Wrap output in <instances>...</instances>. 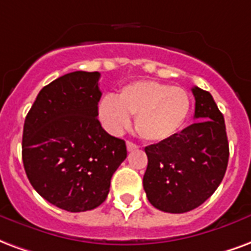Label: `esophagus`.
Segmentation results:
<instances>
[{"label": "esophagus", "mask_w": 251, "mask_h": 251, "mask_svg": "<svg viewBox=\"0 0 251 251\" xmlns=\"http://www.w3.org/2000/svg\"><path fill=\"white\" fill-rule=\"evenodd\" d=\"M126 148H127L129 151H133V150L138 149V145H135L134 142H131V141H127V142H126Z\"/></svg>", "instance_id": "34e87169"}]
</instances>
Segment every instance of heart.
I'll list each match as a JSON object with an SVG mask.
<instances>
[{"label": "heart", "mask_w": 251, "mask_h": 251, "mask_svg": "<svg viewBox=\"0 0 251 251\" xmlns=\"http://www.w3.org/2000/svg\"><path fill=\"white\" fill-rule=\"evenodd\" d=\"M192 109L189 93L158 81H134L121 89L118 96L105 94L98 102V117L111 134H121L135 116L137 134L145 141L161 142L178 134Z\"/></svg>", "instance_id": "b5f03b06"}]
</instances>
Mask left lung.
Masks as SVG:
<instances>
[{
    "label": "left lung",
    "mask_w": 251,
    "mask_h": 251,
    "mask_svg": "<svg viewBox=\"0 0 251 251\" xmlns=\"http://www.w3.org/2000/svg\"><path fill=\"white\" fill-rule=\"evenodd\" d=\"M197 122L178 134L145 148L144 189L151 205L165 213H186L210 198L224 179L229 142L222 113L211 94L192 89Z\"/></svg>",
    "instance_id": "obj_1"
}]
</instances>
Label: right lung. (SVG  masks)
Wrapping results in <instances>:
<instances>
[{"label":"right lung","instance_id":"add662e5","mask_svg":"<svg viewBox=\"0 0 251 251\" xmlns=\"http://www.w3.org/2000/svg\"><path fill=\"white\" fill-rule=\"evenodd\" d=\"M98 72H73L42 88L27 113L22 161L42 198L72 213L96 209L127 155L98 121Z\"/></svg>","mask_w":251,"mask_h":251}]
</instances>
